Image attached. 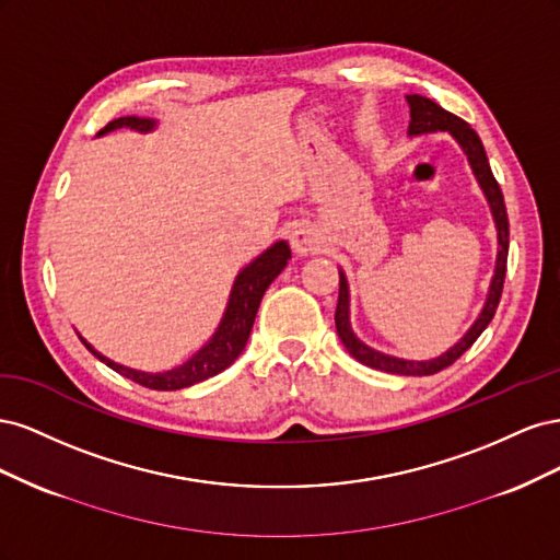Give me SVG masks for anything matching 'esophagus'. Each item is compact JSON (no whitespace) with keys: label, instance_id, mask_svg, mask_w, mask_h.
<instances>
[{"label":"esophagus","instance_id":"34e87169","mask_svg":"<svg viewBox=\"0 0 560 560\" xmlns=\"http://www.w3.org/2000/svg\"><path fill=\"white\" fill-rule=\"evenodd\" d=\"M292 247L296 254H315L325 249V235L319 233L317 226L313 224H299L292 231Z\"/></svg>","mask_w":560,"mask_h":560}]
</instances>
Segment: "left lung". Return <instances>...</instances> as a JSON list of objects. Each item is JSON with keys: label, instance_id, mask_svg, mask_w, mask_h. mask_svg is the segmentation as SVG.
<instances>
[{"label": "left lung", "instance_id": "8db88e82", "mask_svg": "<svg viewBox=\"0 0 560 560\" xmlns=\"http://www.w3.org/2000/svg\"><path fill=\"white\" fill-rule=\"evenodd\" d=\"M406 103H409V109H411L409 135H425V132L446 130V132L453 135L455 142L463 147L465 156L471 165V173L481 186V191H483L488 206H490V212H493V222H495V229H498L495 273H493V280H490V290H488V296H486V303H483L479 317L474 319V325L467 329V334L460 338V341H457L453 348H448L444 354H439V358H434V360H425V362L401 360V358H393V354L378 352L374 348H369L366 343H362L350 327V292H348V280H346L343 270H338V278H341V280H338V303H336V317L334 319H336L338 338H341L343 346L348 348V352L358 362H362L371 369L387 371V374L432 376V374H436V371L451 366L465 350H469L471 343L481 336V331L490 325V319H493V315L498 311V303H500V296H502V284H504V273H506V252H510V219H506L504 198H502L498 179L493 177V171H490L486 149L479 140V135L471 130V126L465 124L463 118H457L455 114L446 112L444 107H439L436 103H432L430 97L406 95Z\"/></svg>", "mask_w": 560, "mask_h": 560}]
</instances>
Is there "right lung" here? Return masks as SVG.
<instances>
[{
	"instance_id": "1",
	"label": "right lung",
	"mask_w": 560,
	"mask_h": 560,
	"mask_svg": "<svg viewBox=\"0 0 560 560\" xmlns=\"http://www.w3.org/2000/svg\"><path fill=\"white\" fill-rule=\"evenodd\" d=\"M116 128H130L138 132H149L156 128L154 118H142V116H121L109 121L97 135L112 132ZM292 259V249L284 241H278L276 245H270L264 254H259L257 259L247 264L238 276H235L233 290L229 296V306L224 311L222 322H219L217 331L212 334L210 341L202 346L191 360H186L184 364L163 371V374H147V371L138 369H128L124 364H116L107 360L105 354H100L91 343H86V338H81V343L86 346L100 362H105L109 369H114L116 374H121L130 381H135L142 387L149 389H182L196 385L200 381H208L217 376L219 371H224L231 366L238 354L245 350L247 338L254 325V317H257L259 303L268 290V284L273 282L287 261Z\"/></svg>"
}]
</instances>
